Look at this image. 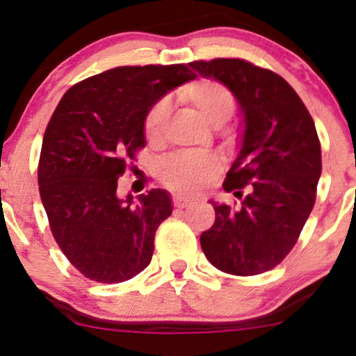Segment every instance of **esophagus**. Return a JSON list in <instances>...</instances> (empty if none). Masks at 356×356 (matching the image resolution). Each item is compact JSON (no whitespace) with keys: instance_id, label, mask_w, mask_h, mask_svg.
I'll return each mask as SVG.
<instances>
[{"instance_id":"34e87169","label":"esophagus","mask_w":356,"mask_h":356,"mask_svg":"<svg viewBox=\"0 0 356 356\" xmlns=\"http://www.w3.org/2000/svg\"><path fill=\"white\" fill-rule=\"evenodd\" d=\"M174 206L175 207H179V209H184V207H189V206H192V202L191 199H186V197H181V195H174Z\"/></svg>"}]
</instances>
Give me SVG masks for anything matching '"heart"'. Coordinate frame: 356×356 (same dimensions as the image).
Listing matches in <instances>:
<instances>
[{"mask_svg": "<svg viewBox=\"0 0 356 356\" xmlns=\"http://www.w3.org/2000/svg\"><path fill=\"white\" fill-rule=\"evenodd\" d=\"M181 99L197 110L207 124L222 125L236 107L234 95L224 83L212 79H199L181 92ZM169 102L157 100L144 117V136L150 144L161 140ZM220 174V162L212 154H174L159 165V179L170 191L184 195L199 194Z\"/></svg>", "mask_w": 356, "mask_h": 356, "instance_id": "b5f03b06", "label": "heart"}]
</instances>
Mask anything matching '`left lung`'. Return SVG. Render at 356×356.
Instances as JSON below:
<instances>
[{
    "label": "left lung",
    "mask_w": 356,
    "mask_h": 356,
    "mask_svg": "<svg viewBox=\"0 0 356 356\" xmlns=\"http://www.w3.org/2000/svg\"><path fill=\"white\" fill-rule=\"evenodd\" d=\"M234 93L244 113L243 147L222 187L239 204H214L201 234L209 263L234 276L269 271L295 248L316 201L321 145L303 100L277 73L241 58L191 61Z\"/></svg>",
    "instance_id": "obj_1"
}]
</instances>
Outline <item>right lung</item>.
Listing matches in <instances>:
<instances>
[{
	"mask_svg": "<svg viewBox=\"0 0 356 356\" xmlns=\"http://www.w3.org/2000/svg\"><path fill=\"white\" fill-rule=\"evenodd\" d=\"M194 76L182 63L117 67L75 83L56 105L40 154V197L56 244L88 280L122 283L149 266L170 197L150 189L122 201L117 181L145 147L147 110Z\"/></svg>",
	"mask_w": 356,
	"mask_h": 356,
	"instance_id": "obj_1",
	"label": "right lung"
}]
</instances>
